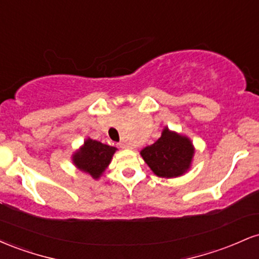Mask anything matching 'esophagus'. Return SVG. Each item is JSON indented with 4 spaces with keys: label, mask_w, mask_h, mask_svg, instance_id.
I'll use <instances>...</instances> for the list:
<instances>
[{
    "label": "esophagus",
    "mask_w": 259,
    "mask_h": 259,
    "mask_svg": "<svg viewBox=\"0 0 259 259\" xmlns=\"http://www.w3.org/2000/svg\"><path fill=\"white\" fill-rule=\"evenodd\" d=\"M119 146H120L121 148H127V145L125 144V142H120Z\"/></svg>",
    "instance_id": "esophagus-1"
}]
</instances>
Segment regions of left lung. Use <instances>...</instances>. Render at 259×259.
<instances>
[{
	"label": "left lung",
	"mask_w": 259,
	"mask_h": 259,
	"mask_svg": "<svg viewBox=\"0 0 259 259\" xmlns=\"http://www.w3.org/2000/svg\"><path fill=\"white\" fill-rule=\"evenodd\" d=\"M154 175L165 179L178 178L190 170L195 147L190 138L164 126L156 142L140 151Z\"/></svg>",
	"instance_id": "8db88e82"
}]
</instances>
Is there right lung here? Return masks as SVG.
<instances>
[{"label":"right lung","instance_id":"obj_1","mask_svg":"<svg viewBox=\"0 0 259 259\" xmlns=\"http://www.w3.org/2000/svg\"><path fill=\"white\" fill-rule=\"evenodd\" d=\"M118 148L88 138L72 154V162L76 169L97 180L108 168Z\"/></svg>","mask_w":259,"mask_h":259}]
</instances>
